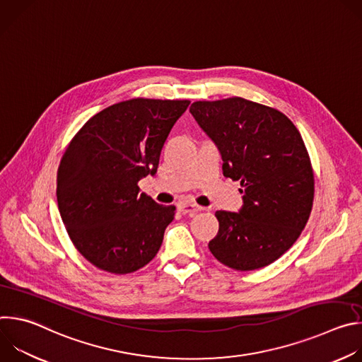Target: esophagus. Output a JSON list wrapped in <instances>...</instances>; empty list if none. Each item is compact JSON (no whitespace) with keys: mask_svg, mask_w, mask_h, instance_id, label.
Listing matches in <instances>:
<instances>
[{"mask_svg":"<svg viewBox=\"0 0 362 362\" xmlns=\"http://www.w3.org/2000/svg\"><path fill=\"white\" fill-rule=\"evenodd\" d=\"M179 209H180L182 214L194 215V214L200 212L203 208H202V206H197V204L190 203V202H182V203H179Z\"/></svg>","mask_w":362,"mask_h":362,"instance_id":"34e87169","label":"esophagus"}]
</instances>
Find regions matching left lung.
Here are the masks:
<instances>
[{
	"label": "left lung",
	"instance_id": "8db88e82",
	"mask_svg": "<svg viewBox=\"0 0 362 362\" xmlns=\"http://www.w3.org/2000/svg\"><path fill=\"white\" fill-rule=\"evenodd\" d=\"M190 113L218 146L226 177L239 180V212L218 211L214 256L236 271L264 268L305 228L314 200V172L305 143L281 112L242 97L194 101Z\"/></svg>",
	"mask_w": 362,
	"mask_h": 362
}]
</instances>
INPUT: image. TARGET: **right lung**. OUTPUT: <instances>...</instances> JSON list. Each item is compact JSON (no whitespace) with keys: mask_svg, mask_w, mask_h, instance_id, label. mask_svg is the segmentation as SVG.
I'll return each instance as SVG.
<instances>
[{"mask_svg":"<svg viewBox=\"0 0 362 362\" xmlns=\"http://www.w3.org/2000/svg\"><path fill=\"white\" fill-rule=\"evenodd\" d=\"M189 100L133 98L93 116L73 137L57 172V203L77 250L117 275L147 265L159 252L175 206L140 192L156 175L163 144Z\"/></svg>","mask_w":362,"mask_h":362,"instance_id":"1","label":"right lung"}]
</instances>
